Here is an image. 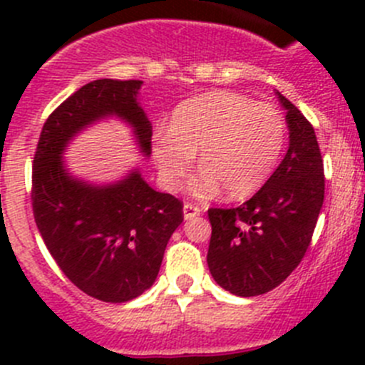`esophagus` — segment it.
I'll list each match as a JSON object with an SVG mask.
<instances>
[{
  "instance_id": "34e87169",
  "label": "esophagus",
  "mask_w": 365,
  "mask_h": 365,
  "mask_svg": "<svg viewBox=\"0 0 365 365\" xmlns=\"http://www.w3.org/2000/svg\"><path fill=\"white\" fill-rule=\"evenodd\" d=\"M201 213V208L196 205H190V203H185L183 205V219L185 220H190L194 219V217H197Z\"/></svg>"
}]
</instances>
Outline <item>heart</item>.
I'll use <instances>...</instances> for the list:
<instances>
[{"label": "heart", "instance_id": "obj_1", "mask_svg": "<svg viewBox=\"0 0 365 365\" xmlns=\"http://www.w3.org/2000/svg\"><path fill=\"white\" fill-rule=\"evenodd\" d=\"M286 145V120L272 104L233 91H212L175 109L171 127L153 132L152 153L162 182L175 189L200 150L203 171L190 192L206 200L226 189L231 200L259 190Z\"/></svg>", "mask_w": 365, "mask_h": 365}]
</instances>
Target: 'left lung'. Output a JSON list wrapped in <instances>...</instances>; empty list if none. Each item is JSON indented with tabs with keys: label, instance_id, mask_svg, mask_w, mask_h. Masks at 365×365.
<instances>
[{
	"label": "left lung",
	"instance_id": "obj_1",
	"mask_svg": "<svg viewBox=\"0 0 365 365\" xmlns=\"http://www.w3.org/2000/svg\"><path fill=\"white\" fill-rule=\"evenodd\" d=\"M289 146L263 187L238 208H210L208 268L237 297L277 288L300 264L325 197L323 160L312 125L284 95Z\"/></svg>",
	"mask_w": 365,
	"mask_h": 365
}]
</instances>
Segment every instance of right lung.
Wrapping results in <instances>:
<instances>
[{
	"mask_svg": "<svg viewBox=\"0 0 365 365\" xmlns=\"http://www.w3.org/2000/svg\"><path fill=\"white\" fill-rule=\"evenodd\" d=\"M141 86L120 79L84 84L47 118L33 160V215L43 244L81 292L111 304L152 288L183 206L152 189L139 168L108 183L79 178L65 152L81 132L116 118L148 159L152 123L139 104Z\"/></svg>",
	"mask_w": 365,
	"mask_h": 365,
	"instance_id": "obj_1",
	"label": "right lung"
}]
</instances>
